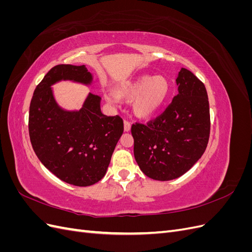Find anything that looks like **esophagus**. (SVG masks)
Listing matches in <instances>:
<instances>
[{
  "label": "esophagus",
  "instance_id": "1",
  "mask_svg": "<svg viewBox=\"0 0 252 252\" xmlns=\"http://www.w3.org/2000/svg\"><path fill=\"white\" fill-rule=\"evenodd\" d=\"M130 128H131L130 122L125 120V121H124V130H125V131H129V130H130Z\"/></svg>",
  "mask_w": 252,
  "mask_h": 252
}]
</instances>
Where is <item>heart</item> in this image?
I'll return each instance as SVG.
<instances>
[{
    "label": "heart",
    "mask_w": 252,
    "mask_h": 252,
    "mask_svg": "<svg viewBox=\"0 0 252 252\" xmlns=\"http://www.w3.org/2000/svg\"><path fill=\"white\" fill-rule=\"evenodd\" d=\"M169 93V84L163 77L140 75L124 83L116 90V94H109L106 100L118 105L120 98L133 101V111L140 118H149L162 107Z\"/></svg>",
    "instance_id": "heart-1"
}]
</instances>
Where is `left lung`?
I'll use <instances>...</instances> for the list:
<instances>
[{
    "mask_svg": "<svg viewBox=\"0 0 252 252\" xmlns=\"http://www.w3.org/2000/svg\"><path fill=\"white\" fill-rule=\"evenodd\" d=\"M179 94L166 109L131 126L135 161L148 178L170 181L187 172L207 147L210 112L202 81L185 68L179 72Z\"/></svg>",
    "mask_w": 252,
    "mask_h": 252,
    "instance_id": "left-lung-1",
    "label": "left lung"
}]
</instances>
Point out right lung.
I'll return each instance as SVG.
<instances>
[{"mask_svg":"<svg viewBox=\"0 0 252 252\" xmlns=\"http://www.w3.org/2000/svg\"><path fill=\"white\" fill-rule=\"evenodd\" d=\"M60 80L84 84L93 81L85 65H57L34 89L30 102L28 130L36 157L68 184L85 187L103 179L116 145L124 131L120 116L101 112V97L89 94L79 111L57 105L50 86Z\"/></svg>","mask_w":252,"mask_h":252,"instance_id":"add662e5","label":"right lung"}]
</instances>
